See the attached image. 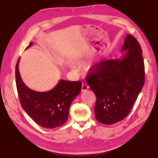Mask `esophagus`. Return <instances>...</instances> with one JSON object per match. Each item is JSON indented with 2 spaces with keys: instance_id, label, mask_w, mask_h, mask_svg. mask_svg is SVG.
Masks as SVG:
<instances>
[{
  "instance_id": "1",
  "label": "esophagus",
  "mask_w": 158,
  "mask_h": 158,
  "mask_svg": "<svg viewBox=\"0 0 158 158\" xmlns=\"http://www.w3.org/2000/svg\"><path fill=\"white\" fill-rule=\"evenodd\" d=\"M88 88H89V87L88 86H86L85 85H82V87H81V92H85V91L88 90Z\"/></svg>"
}]
</instances>
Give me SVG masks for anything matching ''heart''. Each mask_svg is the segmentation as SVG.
Wrapping results in <instances>:
<instances>
[{
  "label": "heart",
  "instance_id": "b5f03b06",
  "mask_svg": "<svg viewBox=\"0 0 158 158\" xmlns=\"http://www.w3.org/2000/svg\"><path fill=\"white\" fill-rule=\"evenodd\" d=\"M79 62V59H78V58H77V59H75L74 60H73V63H78ZM71 66V67L72 68L73 67V66ZM91 66H91V65H88V69H89V68H91Z\"/></svg>",
  "mask_w": 158,
  "mask_h": 158
}]
</instances>
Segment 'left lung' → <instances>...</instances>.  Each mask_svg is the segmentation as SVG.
<instances>
[{
	"label": "left lung",
	"instance_id": "left-lung-1",
	"mask_svg": "<svg viewBox=\"0 0 158 158\" xmlns=\"http://www.w3.org/2000/svg\"><path fill=\"white\" fill-rule=\"evenodd\" d=\"M121 52L125 53L118 59L92 66L86 77L97 97L95 118L106 125L127 117L145 82L142 51L137 40L127 35Z\"/></svg>",
	"mask_w": 158,
	"mask_h": 158
}]
</instances>
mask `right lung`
<instances>
[{
    "label": "right lung",
    "mask_w": 158,
    "mask_h": 158,
    "mask_svg": "<svg viewBox=\"0 0 158 158\" xmlns=\"http://www.w3.org/2000/svg\"><path fill=\"white\" fill-rule=\"evenodd\" d=\"M31 42L27 48L32 46ZM20 57L16 64L15 77L20 102L23 110L39 126L48 129L60 127L68 119L70 105L80 92L82 82L60 80L48 92H40L28 88L19 70Z\"/></svg>",
    "instance_id": "right-lung-1"
}]
</instances>
